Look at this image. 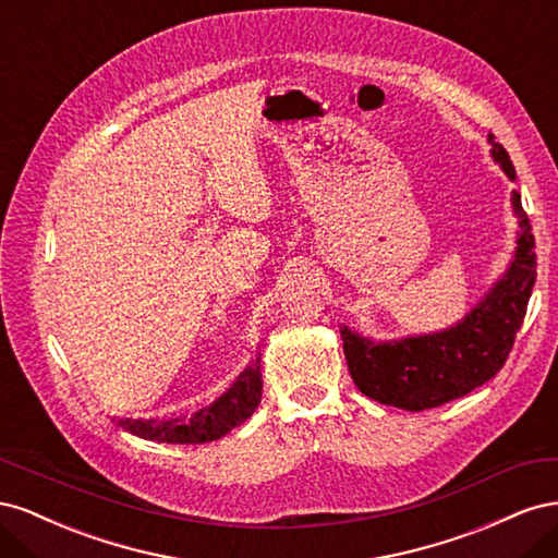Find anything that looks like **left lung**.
<instances>
[{
    "instance_id": "left-lung-1",
    "label": "left lung",
    "mask_w": 558,
    "mask_h": 558,
    "mask_svg": "<svg viewBox=\"0 0 558 558\" xmlns=\"http://www.w3.org/2000/svg\"><path fill=\"white\" fill-rule=\"evenodd\" d=\"M488 144L505 177L517 181L508 150L494 134H488ZM510 199L519 223L512 260L459 324L440 332L386 342H375L349 326H340L349 373L363 396L408 412H421L440 408L496 377L512 351L535 286V240L529 216L517 191Z\"/></svg>"
}]
</instances>
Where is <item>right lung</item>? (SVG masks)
I'll use <instances>...</instances> for the list:
<instances>
[{
    "instance_id": "1",
    "label": "right lung",
    "mask_w": 558,
    "mask_h": 558,
    "mask_svg": "<svg viewBox=\"0 0 558 558\" xmlns=\"http://www.w3.org/2000/svg\"><path fill=\"white\" fill-rule=\"evenodd\" d=\"M258 363L246 367L230 391L193 414L174 418H116V424L144 440L167 445H202L218 440L256 412L263 396Z\"/></svg>"
}]
</instances>
